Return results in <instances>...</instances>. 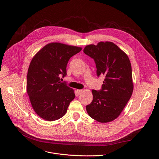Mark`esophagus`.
I'll return each instance as SVG.
<instances>
[{
    "instance_id": "obj_1",
    "label": "esophagus",
    "mask_w": 159,
    "mask_h": 159,
    "mask_svg": "<svg viewBox=\"0 0 159 159\" xmlns=\"http://www.w3.org/2000/svg\"><path fill=\"white\" fill-rule=\"evenodd\" d=\"M77 91V93H78L79 94H80V93H82L83 92V90H82V89H78Z\"/></svg>"
}]
</instances>
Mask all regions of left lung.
<instances>
[{
  "mask_svg": "<svg viewBox=\"0 0 159 159\" xmlns=\"http://www.w3.org/2000/svg\"><path fill=\"white\" fill-rule=\"evenodd\" d=\"M84 52L94 59L98 76H105L102 90H92L93 99L86 106V110L99 122H111L119 116L133 94L131 62L127 55L111 42L88 45Z\"/></svg>",
  "mask_w": 159,
  "mask_h": 159,
  "instance_id": "obj_1",
  "label": "left lung"
}]
</instances>
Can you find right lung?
<instances>
[{
	"label": "right lung",
	"mask_w": 159,
	"mask_h": 159,
	"mask_svg": "<svg viewBox=\"0 0 159 159\" xmlns=\"http://www.w3.org/2000/svg\"><path fill=\"white\" fill-rule=\"evenodd\" d=\"M82 48L51 42L39 50L28 70L26 91L37 115L47 121L61 118L75 97L74 90L61 82L71 57Z\"/></svg>",
	"instance_id": "1"
}]
</instances>
